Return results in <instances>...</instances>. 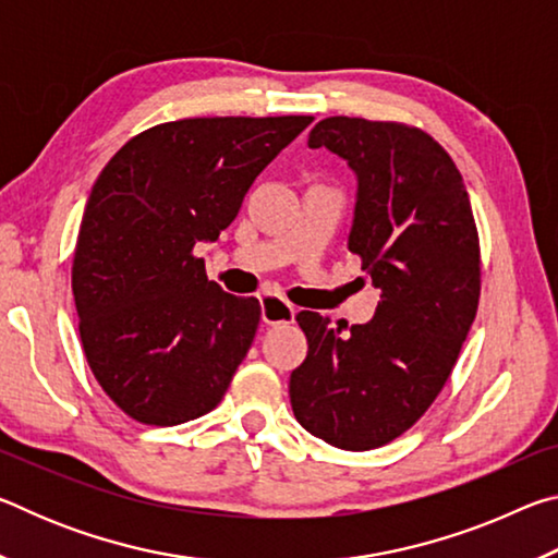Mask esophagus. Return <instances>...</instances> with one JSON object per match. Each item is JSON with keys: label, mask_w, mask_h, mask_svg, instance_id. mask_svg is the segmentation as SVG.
Returning a JSON list of instances; mask_svg holds the SVG:
<instances>
[{"label": "esophagus", "mask_w": 558, "mask_h": 558, "mask_svg": "<svg viewBox=\"0 0 558 558\" xmlns=\"http://www.w3.org/2000/svg\"><path fill=\"white\" fill-rule=\"evenodd\" d=\"M298 310L290 305L288 300H282L276 292H263L260 295V315L266 325H286L295 319Z\"/></svg>", "instance_id": "obj_1"}]
</instances>
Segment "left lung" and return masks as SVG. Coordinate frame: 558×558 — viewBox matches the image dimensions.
<instances>
[{
	"label": "left lung",
	"instance_id": "8db88e82",
	"mask_svg": "<svg viewBox=\"0 0 558 558\" xmlns=\"http://www.w3.org/2000/svg\"><path fill=\"white\" fill-rule=\"evenodd\" d=\"M307 145L356 177L347 245L381 300L349 335L319 313L295 317L307 356L290 374V403L329 446L372 450L428 411L458 362L480 300L477 229L456 162L418 128L337 116Z\"/></svg>",
	"mask_w": 558,
	"mask_h": 558
}]
</instances>
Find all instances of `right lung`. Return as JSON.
Listing matches in <instances>:
<instances>
[{
  "instance_id": "1",
  "label": "right lung",
  "mask_w": 558,
  "mask_h": 558,
  "mask_svg": "<svg viewBox=\"0 0 558 558\" xmlns=\"http://www.w3.org/2000/svg\"><path fill=\"white\" fill-rule=\"evenodd\" d=\"M310 122H165L122 145L96 179L73 253V298L90 372L130 418L179 426L223 399L260 302L223 292L192 251L219 239L256 177Z\"/></svg>"
}]
</instances>
